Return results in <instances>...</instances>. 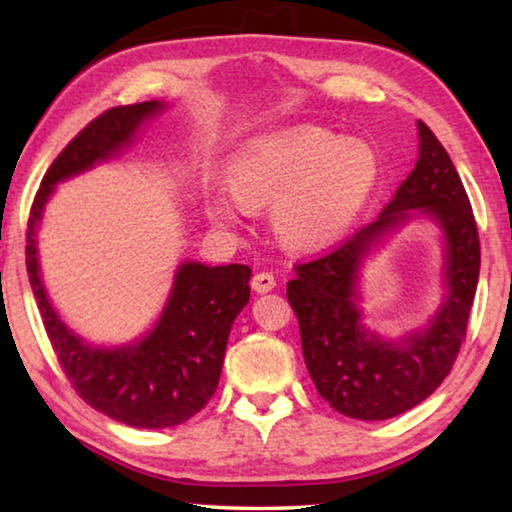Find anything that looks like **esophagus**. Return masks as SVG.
<instances>
[{
  "instance_id": "1",
  "label": "esophagus",
  "mask_w": 512,
  "mask_h": 512,
  "mask_svg": "<svg viewBox=\"0 0 512 512\" xmlns=\"http://www.w3.org/2000/svg\"><path fill=\"white\" fill-rule=\"evenodd\" d=\"M250 284H253V289L257 293H266V291L275 289V277H273V273H268V271H259V273L253 275Z\"/></svg>"
}]
</instances>
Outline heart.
I'll return each mask as SVG.
<instances>
[{
  "label": "heart",
  "mask_w": 512,
  "mask_h": 512,
  "mask_svg": "<svg viewBox=\"0 0 512 512\" xmlns=\"http://www.w3.org/2000/svg\"><path fill=\"white\" fill-rule=\"evenodd\" d=\"M375 151L318 126H293L250 142L230 164V189L210 196L214 221L244 205H273L277 235L296 248L334 241L357 219L377 185Z\"/></svg>",
  "instance_id": "obj_1"
}]
</instances>
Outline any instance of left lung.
<instances>
[{
	"label": "left lung",
	"instance_id": "left-lung-1",
	"mask_svg": "<svg viewBox=\"0 0 512 512\" xmlns=\"http://www.w3.org/2000/svg\"><path fill=\"white\" fill-rule=\"evenodd\" d=\"M420 158L379 219L339 246L293 266L287 298L300 325L302 354L318 395L354 420H388L418 406L449 375L465 341L479 282L481 244L461 176L431 128L418 121ZM409 209L431 213L446 230L450 293L434 325L400 344L377 340L353 305L360 257Z\"/></svg>",
	"mask_w": 512,
	"mask_h": 512
}]
</instances>
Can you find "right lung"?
Wrapping results in <instances>:
<instances>
[{
  "label": "right lung",
  "mask_w": 512,
  "mask_h": 512,
  "mask_svg": "<svg viewBox=\"0 0 512 512\" xmlns=\"http://www.w3.org/2000/svg\"><path fill=\"white\" fill-rule=\"evenodd\" d=\"M160 108L158 101H144L92 119L51 162L27 223L29 282L60 368L92 409L140 429L176 427L212 400L230 327L250 298V268L183 264L167 307L146 339L119 350H94L69 332L49 305L38 275L36 228L56 183L115 155Z\"/></svg>",
  "instance_id": "1"
}]
</instances>
